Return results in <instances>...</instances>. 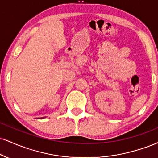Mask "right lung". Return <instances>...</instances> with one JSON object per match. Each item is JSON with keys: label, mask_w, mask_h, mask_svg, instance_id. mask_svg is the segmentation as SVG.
<instances>
[{"label": "right lung", "mask_w": 158, "mask_h": 158, "mask_svg": "<svg viewBox=\"0 0 158 158\" xmlns=\"http://www.w3.org/2000/svg\"><path fill=\"white\" fill-rule=\"evenodd\" d=\"M41 118V119H43V118Z\"/></svg>", "instance_id": "add662e5"}]
</instances>
